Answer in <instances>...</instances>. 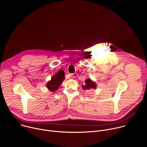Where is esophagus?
I'll return each instance as SVG.
<instances>
[{
  "instance_id": "esophagus-1",
  "label": "esophagus",
  "mask_w": 147,
  "mask_h": 147,
  "mask_svg": "<svg viewBox=\"0 0 147 147\" xmlns=\"http://www.w3.org/2000/svg\"><path fill=\"white\" fill-rule=\"evenodd\" d=\"M78 76V74H77V73H73V74H71V77H72V78H76Z\"/></svg>"
}]
</instances>
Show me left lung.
Wrapping results in <instances>:
<instances>
[{"instance_id":"obj_1","label":"left lung","mask_w":147,"mask_h":147,"mask_svg":"<svg viewBox=\"0 0 147 147\" xmlns=\"http://www.w3.org/2000/svg\"><path fill=\"white\" fill-rule=\"evenodd\" d=\"M86 82V85L85 86H82L83 89L84 90H89L90 88H96V84L95 82H92L90 79L88 78L86 79L85 81Z\"/></svg>"}]
</instances>
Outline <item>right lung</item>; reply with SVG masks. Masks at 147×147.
I'll list each match as a JSON object with an SVG mask.
<instances>
[{
	"label": "right lung",
	"mask_w": 147,
	"mask_h": 147,
	"mask_svg": "<svg viewBox=\"0 0 147 147\" xmlns=\"http://www.w3.org/2000/svg\"><path fill=\"white\" fill-rule=\"evenodd\" d=\"M64 78V73L62 71V70H60L57 73L54 75L51 78V80L47 83V88L51 91H56L60 86Z\"/></svg>",
	"instance_id": "1"
}]
</instances>
